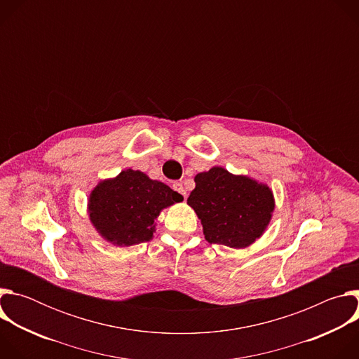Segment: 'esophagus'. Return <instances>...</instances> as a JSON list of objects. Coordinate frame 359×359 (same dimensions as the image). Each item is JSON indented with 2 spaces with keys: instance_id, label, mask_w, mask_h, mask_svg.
I'll use <instances>...</instances> for the list:
<instances>
[{
  "instance_id": "34e87169",
  "label": "esophagus",
  "mask_w": 359,
  "mask_h": 359,
  "mask_svg": "<svg viewBox=\"0 0 359 359\" xmlns=\"http://www.w3.org/2000/svg\"><path fill=\"white\" fill-rule=\"evenodd\" d=\"M173 190L177 191L179 194H182L183 197H186V190H184V187H183V184L180 182H175L173 183Z\"/></svg>"
}]
</instances>
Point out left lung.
Returning <instances> with one entry per match:
<instances>
[{
    "label": "left lung",
    "mask_w": 359,
    "mask_h": 359,
    "mask_svg": "<svg viewBox=\"0 0 359 359\" xmlns=\"http://www.w3.org/2000/svg\"><path fill=\"white\" fill-rule=\"evenodd\" d=\"M194 182L187 204L197 213L210 244L241 248L263 234L274 210L267 186L223 168L198 173Z\"/></svg>",
    "instance_id": "obj_1"
}]
</instances>
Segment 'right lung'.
Segmentation results:
<instances>
[{"label": "right lung", "instance_id": "right-lung-1", "mask_svg": "<svg viewBox=\"0 0 359 359\" xmlns=\"http://www.w3.org/2000/svg\"><path fill=\"white\" fill-rule=\"evenodd\" d=\"M183 196L139 170H123L99 183L89 198V216L96 230L118 245L149 241L162 209Z\"/></svg>", "mask_w": 359, "mask_h": 359}]
</instances>
